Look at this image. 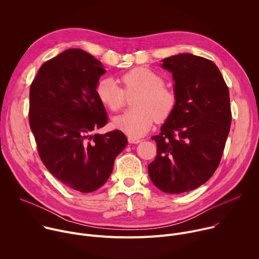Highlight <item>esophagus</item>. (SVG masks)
<instances>
[{"instance_id":"obj_1","label":"esophagus","mask_w":259,"mask_h":259,"mask_svg":"<svg viewBox=\"0 0 259 259\" xmlns=\"http://www.w3.org/2000/svg\"><path fill=\"white\" fill-rule=\"evenodd\" d=\"M128 140L130 143H139L141 141L140 138H137V137H132V136H129L128 137Z\"/></svg>"}]
</instances>
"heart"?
Wrapping results in <instances>:
<instances>
[{"label":"heart","mask_w":259,"mask_h":259,"mask_svg":"<svg viewBox=\"0 0 259 259\" xmlns=\"http://www.w3.org/2000/svg\"><path fill=\"white\" fill-rule=\"evenodd\" d=\"M124 89L112 78H103L96 85L99 101L112 112H118L126 102V94L137 92L133 109L114 120L116 128L132 137H140L157 119L169 117L176 103L175 92L164 84L163 77L149 67H135L121 77Z\"/></svg>","instance_id":"obj_1"}]
</instances>
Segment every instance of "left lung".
Segmentation results:
<instances>
[{"mask_svg":"<svg viewBox=\"0 0 259 259\" xmlns=\"http://www.w3.org/2000/svg\"><path fill=\"white\" fill-rule=\"evenodd\" d=\"M172 72L176 103L159 135L157 157L147 166L155 186L181 194L204 184L223 157L232 123L230 92L215 63L182 53L163 59Z\"/></svg>","mask_w":259,"mask_h":259,"instance_id":"8db88e82","label":"left lung"}]
</instances>
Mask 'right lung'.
I'll return each instance as SVG.
<instances>
[{"instance_id": "1", "label": "right lung", "mask_w": 259, "mask_h": 259, "mask_svg": "<svg viewBox=\"0 0 259 259\" xmlns=\"http://www.w3.org/2000/svg\"><path fill=\"white\" fill-rule=\"evenodd\" d=\"M106 70L81 49H68L40 67L29 89V126L48 171L67 188L91 193L108 179L127 145L122 131H93L107 124L96 95Z\"/></svg>"}]
</instances>
